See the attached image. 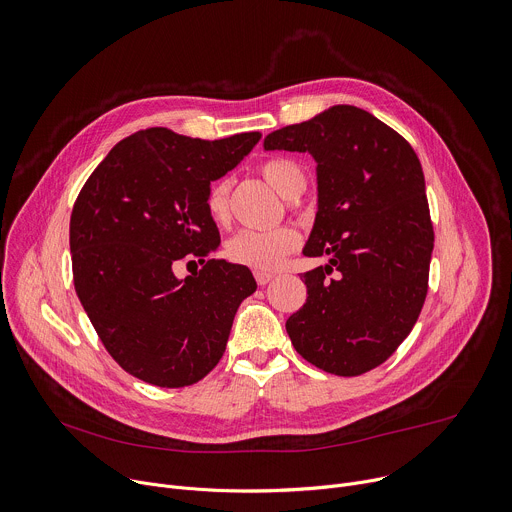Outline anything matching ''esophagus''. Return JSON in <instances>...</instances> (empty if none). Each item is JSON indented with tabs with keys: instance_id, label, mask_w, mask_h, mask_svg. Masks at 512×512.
Returning <instances> with one entry per match:
<instances>
[{
	"instance_id": "34e87169",
	"label": "esophagus",
	"mask_w": 512,
	"mask_h": 512,
	"mask_svg": "<svg viewBox=\"0 0 512 512\" xmlns=\"http://www.w3.org/2000/svg\"><path fill=\"white\" fill-rule=\"evenodd\" d=\"M255 279H257L259 285H267L273 279V275L271 273H263V271H255Z\"/></svg>"
}]
</instances>
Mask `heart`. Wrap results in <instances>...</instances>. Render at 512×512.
Instances as JSON below:
<instances>
[{
  "instance_id": "1",
  "label": "heart",
  "mask_w": 512,
  "mask_h": 512,
  "mask_svg": "<svg viewBox=\"0 0 512 512\" xmlns=\"http://www.w3.org/2000/svg\"><path fill=\"white\" fill-rule=\"evenodd\" d=\"M261 176L283 198H296L306 188L304 168L289 158H273L261 164ZM229 188L225 182H214L206 194V212L214 223L227 221L229 214ZM300 245V237L294 229L275 231H241L227 243V257L235 265L249 267L253 271H275L283 259L294 253Z\"/></svg>"
}]
</instances>
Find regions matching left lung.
<instances>
[{"label":"left lung","mask_w":512,"mask_h":512,"mask_svg":"<svg viewBox=\"0 0 512 512\" xmlns=\"http://www.w3.org/2000/svg\"><path fill=\"white\" fill-rule=\"evenodd\" d=\"M263 148L316 160L318 212L304 255L330 257L304 273L308 300L285 322L291 344L326 373H367L407 338L427 296L433 227L419 158L352 105L281 127Z\"/></svg>","instance_id":"obj_1"}]
</instances>
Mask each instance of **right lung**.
<instances>
[{"label": "right lung", "mask_w": 512, "mask_h": 512, "mask_svg": "<svg viewBox=\"0 0 512 512\" xmlns=\"http://www.w3.org/2000/svg\"><path fill=\"white\" fill-rule=\"evenodd\" d=\"M259 139V131L208 141L141 129L115 145L72 206L77 296L107 352L139 381L178 389L204 379L257 289L247 267L208 259L221 235L206 194ZM180 260L203 269L180 280Z\"/></svg>", "instance_id": "add662e5"}]
</instances>
